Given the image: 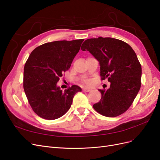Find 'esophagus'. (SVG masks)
<instances>
[{"instance_id":"1","label":"esophagus","mask_w":160,"mask_h":160,"mask_svg":"<svg viewBox=\"0 0 160 160\" xmlns=\"http://www.w3.org/2000/svg\"><path fill=\"white\" fill-rule=\"evenodd\" d=\"M83 91H85V92H89V91H90V89H89V88H83Z\"/></svg>"}]
</instances>
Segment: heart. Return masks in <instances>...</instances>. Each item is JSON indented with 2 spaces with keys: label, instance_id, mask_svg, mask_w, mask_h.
I'll return each instance as SVG.
<instances>
[{
  "label": "heart",
  "instance_id": "obj_1",
  "mask_svg": "<svg viewBox=\"0 0 160 160\" xmlns=\"http://www.w3.org/2000/svg\"><path fill=\"white\" fill-rule=\"evenodd\" d=\"M85 82H86V83L88 84V85H89V84L90 83V81H86Z\"/></svg>",
  "mask_w": 160,
  "mask_h": 160
}]
</instances>
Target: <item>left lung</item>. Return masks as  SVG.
<instances>
[{
  "label": "left lung",
  "instance_id": "1",
  "mask_svg": "<svg viewBox=\"0 0 160 160\" xmlns=\"http://www.w3.org/2000/svg\"><path fill=\"white\" fill-rule=\"evenodd\" d=\"M81 49L99 62L101 79L111 83L108 89H99L101 99L94 109L109 118L125 112L141 88L142 67L135 51L124 41L102 37L85 40Z\"/></svg>",
  "mask_w": 160,
  "mask_h": 160
}]
</instances>
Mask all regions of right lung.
<instances>
[{
	"instance_id": "add662e5",
	"label": "right lung",
	"mask_w": 160,
	"mask_h": 160,
	"mask_svg": "<svg viewBox=\"0 0 160 160\" xmlns=\"http://www.w3.org/2000/svg\"><path fill=\"white\" fill-rule=\"evenodd\" d=\"M84 39L57 41L34 49L24 67L23 88L32 110L39 117L54 120L70 109L74 95L81 91L77 85L64 91L57 85L68 70Z\"/></svg>"
}]
</instances>
